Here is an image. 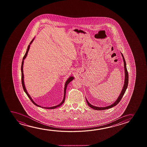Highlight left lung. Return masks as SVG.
Masks as SVG:
<instances>
[{
	"instance_id": "left-lung-1",
	"label": "left lung",
	"mask_w": 147,
	"mask_h": 147,
	"mask_svg": "<svg viewBox=\"0 0 147 147\" xmlns=\"http://www.w3.org/2000/svg\"><path fill=\"white\" fill-rule=\"evenodd\" d=\"M121 56L123 57V63H124V68H125V83H124V85L123 87V89L122 91L121 92V94L119 95L118 98L117 99V100L115 101V102L113 103V105H111L107 107H97L93 106L92 105H91L90 103L89 102L88 100H87L86 98V100L87 103V105H88L89 107H90L91 108L94 109L95 110H97V111H100V110H105V109H111L113 107H115V105H117L119 102V101L121 100V99L123 97V95L125 94V92L126 91L127 87V85H128V83H129V75H128V72L127 70V66H126V63H125V58L123 56V54L121 53Z\"/></svg>"
}]
</instances>
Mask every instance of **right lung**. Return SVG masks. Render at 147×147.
<instances>
[{"mask_svg": "<svg viewBox=\"0 0 147 147\" xmlns=\"http://www.w3.org/2000/svg\"><path fill=\"white\" fill-rule=\"evenodd\" d=\"M34 38H33L32 40L30 42V45H28V49H27V50H26V54L24 55V56L23 57L22 63V66H21V72H22V87H23V89H24V92H26V95H28V96L29 97V98L30 99V100L32 101V102L35 105L37 106V107H42L40 106V105H37V104H36V103L34 102V101L33 100H32V97L30 96V95L28 94V93L27 91H26V87H25V85H24V73H23V65H24V59H25V58H26V56H27V55H28V53L29 49H30V45L32 43V42H33V40H34ZM73 79H74V77H70L68 79V80L66 81V83H65L64 87V98H63L62 101L61 102L60 104H59V105H56V106H55V107H42V108H44V109H56L57 107H60V106H61V105H63V103L64 102L65 99V94H66V90L67 85L71 81H72Z\"/></svg>", "mask_w": 147, "mask_h": 147, "instance_id": "1", "label": "right lung"}]
</instances>
